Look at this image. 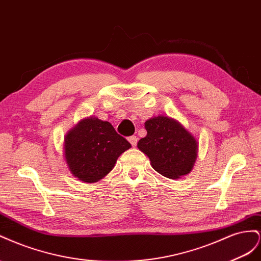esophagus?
Returning <instances> with one entry per match:
<instances>
[{"label":"esophagus","instance_id":"obj_1","mask_svg":"<svg viewBox=\"0 0 261 261\" xmlns=\"http://www.w3.org/2000/svg\"><path fill=\"white\" fill-rule=\"evenodd\" d=\"M129 142L131 143V145H132L133 147H136V146H137V143H138V138H137L136 136L130 137V138H129Z\"/></svg>","mask_w":261,"mask_h":261}]
</instances>
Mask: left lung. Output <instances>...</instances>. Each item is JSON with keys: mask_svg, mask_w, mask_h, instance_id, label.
<instances>
[{"mask_svg": "<svg viewBox=\"0 0 261 261\" xmlns=\"http://www.w3.org/2000/svg\"><path fill=\"white\" fill-rule=\"evenodd\" d=\"M147 135L138 143L156 172L170 179L189 174L197 159V141L174 119L159 116L145 122Z\"/></svg>", "mask_w": 261, "mask_h": 261, "instance_id": "8db88e82", "label": "left lung"}]
</instances>
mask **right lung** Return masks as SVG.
<instances>
[{
    "label": "right lung",
    "mask_w": 261,
    "mask_h": 261,
    "mask_svg": "<svg viewBox=\"0 0 261 261\" xmlns=\"http://www.w3.org/2000/svg\"><path fill=\"white\" fill-rule=\"evenodd\" d=\"M131 147L108 121L87 118L65 137V160L72 174L84 182H95L114 168L119 155Z\"/></svg>",
    "instance_id": "add662e5"
}]
</instances>
